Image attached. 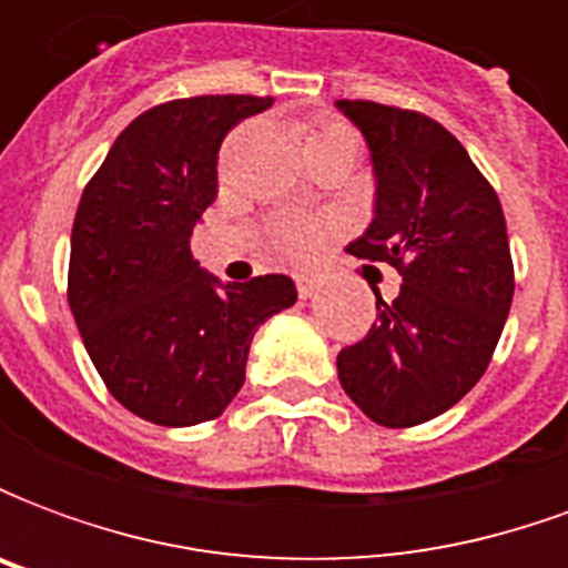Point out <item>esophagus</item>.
<instances>
[{"label":"esophagus","instance_id":"1","mask_svg":"<svg viewBox=\"0 0 568 568\" xmlns=\"http://www.w3.org/2000/svg\"><path fill=\"white\" fill-rule=\"evenodd\" d=\"M295 283H297V295H301V297H313L316 292H320V280H313V276H304V273L297 276Z\"/></svg>","mask_w":568,"mask_h":568}]
</instances>
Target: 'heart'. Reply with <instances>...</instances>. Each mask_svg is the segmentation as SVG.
I'll use <instances>...</instances> for the list:
<instances>
[{
  "label": "heart",
  "mask_w": 568,
  "mask_h": 568,
  "mask_svg": "<svg viewBox=\"0 0 568 568\" xmlns=\"http://www.w3.org/2000/svg\"><path fill=\"white\" fill-rule=\"evenodd\" d=\"M334 142L356 145L353 128L344 124V121H337V118H320L304 133V149L334 145ZM322 236H325V224L320 219H310V215H297V212H285L280 219H273L271 224L273 246L280 248L283 255H288V258H310L320 248Z\"/></svg>",
  "instance_id": "b5f03b06"
}]
</instances>
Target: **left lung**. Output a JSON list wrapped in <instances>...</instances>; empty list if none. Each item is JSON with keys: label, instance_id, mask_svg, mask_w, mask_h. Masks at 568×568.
Instances as JSON below:
<instances>
[{"label": "left lung", "instance_id": "8db88e82", "mask_svg": "<svg viewBox=\"0 0 568 568\" xmlns=\"http://www.w3.org/2000/svg\"><path fill=\"white\" fill-rule=\"evenodd\" d=\"M365 133L377 173L374 222L349 255L393 264L395 301L337 353L346 395L374 423L410 428L450 410L499 344L514 297L505 212L463 142L435 118L371 100H337Z\"/></svg>", "mask_w": 568, "mask_h": 568}]
</instances>
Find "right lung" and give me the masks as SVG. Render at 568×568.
<instances>
[{"instance_id": "1", "label": "right lung", "mask_w": 568, "mask_h": 568, "mask_svg": "<svg viewBox=\"0 0 568 568\" xmlns=\"http://www.w3.org/2000/svg\"><path fill=\"white\" fill-rule=\"evenodd\" d=\"M273 97L210 93L142 112L84 185L69 310L105 389L158 426L215 419L246 381L258 325L297 301L283 273L219 285L191 255L219 194V149Z\"/></svg>"}]
</instances>
